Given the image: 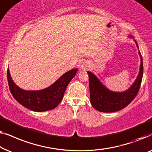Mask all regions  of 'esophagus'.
<instances>
[{
  "label": "esophagus",
  "mask_w": 152,
  "mask_h": 152,
  "mask_svg": "<svg viewBox=\"0 0 152 152\" xmlns=\"http://www.w3.org/2000/svg\"><path fill=\"white\" fill-rule=\"evenodd\" d=\"M82 69H83V67H82Z\"/></svg>",
  "instance_id": "1"
}]
</instances>
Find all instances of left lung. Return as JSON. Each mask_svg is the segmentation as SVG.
<instances>
[{"label":"left lung","mask_w":152,"mask_h":152,"mask_svg":"<svg viewBox=\"0 0 152 152\" xmlns=\"http://www.w3.org/2000/svg\"><path fill=\"white\" fill-rule=\"evenodd\" d=\"M135 42L138 48L137 42ZM139 55L141 61L139 74L132 87L124 92H113L110 91L103 86L94 74L87 72L89 75L90 102L96 110L102 112H116L125 108L134 99L139 91L143 74L142 58L140 51Z\"/></svg>","instance_id":"left-lung-1"}]
</instances>
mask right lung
<instances>
[{
  "mask_svg": "<svg viewBox=\"0 0 152 152\" xmlns=\"http://www.w3.org/2000/svg\"><path fill=\"white\" fill-rule=\"evenodd\" d=\"M78 69H74L63 74L58 80L48 88L39 91L23 90L16 86L7 69V76L10 90L20 104L34 112H45L54 109L63 99L69 83L75 76Z\"/></svg>",
  "mask_w": 152,
  "mask_h": 152,
  "instance_id": "right-lung-1",
  "label": "right lung"
}]
</instances>
